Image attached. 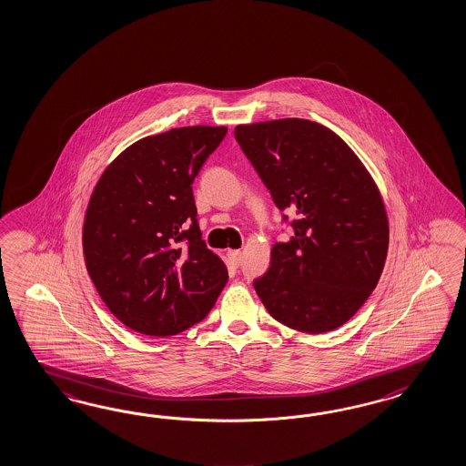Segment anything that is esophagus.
Returning a JSON list of instances; mask_svg holds the SVG:
<instances>
[{"label":"esophagus","mask_w":466,"mask_h":466,"mask_svg":"<svg viewBox=\"0 0 466 466\" xmlns=\"http://www.w3.org/2000/svg\"><path fill=\"white\" fill-rule=\"evenodd\" d=\"M228 258H229V262H231L233 266H239V262H241V252H239V250H229V252H228Z\"/></svg>","instance_id":"esophagus-1"}]
</instances>
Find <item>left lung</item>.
Returning <instances> with one entry per match:
<instances>
[{
  "label": "left lung",
  "instance_id": "obj_1",
  "mask_svg": "<svg viewBox=\"0 0 466 466\" xmlns=\"http://www.w3.org/2000/svg\"><path fill=\"white\" fill-rule=\"evenodd\" d=\"M235 137L294 237L274 243L253 288L272 319L325 333L352 319L376 288L388 252L381 194L346 141L319 122L278 119L235 127ZM288 221V216H284Z\"/></svg>",
  "mask_w": 466,
  "mask_h": 466
}]
</instances>
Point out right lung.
I'll return each instance as SVG.
<instances>
[{"label":"right lung","mask_w":466,"mask_h":466,"mask_svg":"<svg viewBox=\"0 0 466 466\" xmlns=\"http://www.w3.org/2000/svg\"><path fill=\"white\" fill-rule=\"evenodd\" d=\"M225 126H188L124 149L98 178L85 214L83 253L95 288L136 332L168 337L206 319L228 280L200 238L192 182Z\"/></svg>","instance_id":"1"}]
</instances>
